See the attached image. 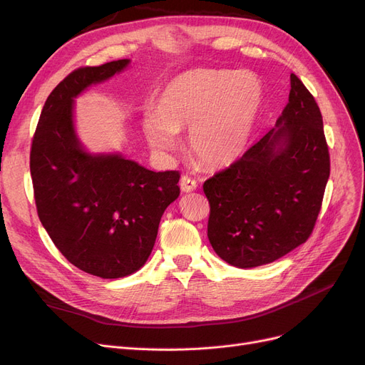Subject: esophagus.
Here are the masks:
<instances>
[{
    "label": "esophagus",
    "mask_w": 365,
    "mask_h": 365,
    "mask_svg": "<svg viewBox=\"0 0 365 365\" xmlns=\"http://www.w3.org/2000/svg\"><path fill=\"white\" fill-rule=\"evenodd\" d=\"M197 186H198V183H197L195 179H192L190 176H182L180 187H182L183 192H190V190L197 189Z\"/></svg>",
    "instance_id": "1"
}]
</instances>
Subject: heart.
Here are the masks:
<instances>
[{"instance_id": "heart-1", "label": "heart", "mask_w": 365, "mask_h": 365, "mask_svg": "<svg viewBox=\"0 0 365 365\" xmlns=\"http://www.w3.org/2000/svg\"><path fill=\"white\" fill-rule=\"evenodd\" d=\"M262 103V84L250 72L192 69L176 76L161 106L145 113L149 145L160 153L175 149L179 130L190 127L189 146L208 165L235 160L253 130Z\"/></svg>"}]
</instances>
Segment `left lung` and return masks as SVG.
I'll list each match as a JSON object with an SVG mask.
<instances>
[{"instance_id": "left-lung-1", "label": "left lung", "mask_w": 365, "mask_h": 365, "mask_svg": "<svg viewBox=\"0 0 365 365\" xmlns=\"http://www.w3.org/2000/svg\"><path fill=\"white\" fill-rule=\"evenodd\" d=\"M277 128L204 182L207 235L237 267L271 263L314 231L330 176V153L314 96L294 73Z\"/></svg>"}]
</instances>
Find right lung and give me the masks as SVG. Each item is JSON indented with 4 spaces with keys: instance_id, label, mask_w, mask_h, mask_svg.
Instances as JSON below:
<instances>
[{
    "instance_id": "obj_1",
    "label": "right lung",
    "mask_w": 365,
    "mask_h": 365,
    "mask_svg": "<svg viewBox=\"0 0 365 365\" xmlns=\"http://www.w3.org/2000/svg\"><path fill=\"white\" fill-rule=\"evenodd\" d=\"M128 59L72 71L54 87L31 145L36 213L54 245L78 269L105 279L146 263L180 173L150 171L121 155H90L73 131V98L123 71Z\"/></svg>"
}]
</instances>
